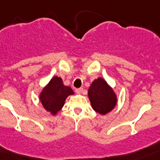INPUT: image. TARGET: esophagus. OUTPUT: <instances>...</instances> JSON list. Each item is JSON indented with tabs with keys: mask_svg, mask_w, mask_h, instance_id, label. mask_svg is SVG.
Listing matches in <instances>:
<instances>
[{
	"mask_svg": "<svg viewBox=\"0 0 160 160\" xmlns=\"http://www.w3.org/2000/svg\"><path fill=\"white\" fill-rule=\"evenodd\" d=\"M75 92H76L78 94H81V93H82V92H83V88H78L75 90Z\"/></svg>",
	"mask_w": 160,
	"mask_h": 160,
	"instance_id": "1",
	"label": "esophagus"
}]
</instances>
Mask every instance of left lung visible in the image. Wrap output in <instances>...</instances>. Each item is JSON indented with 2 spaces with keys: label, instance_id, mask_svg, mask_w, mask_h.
Masks as SVG:
<instances>
[{
  "label": "left lung",
  "instance_id": "8db88e82",
  "mask_svg": "<svg viewBox=\"0 0 160 160\" xmlns=\"http://www.w3.org/2000/svg\"><path fill=\"white\" fill-rule=\"evenodd\" d=\"M92 108L101 115H106L115 108L117 95L112 88L102 78L93 80L88 91Z\"/></svg>",
  "mask_w": 160,
  "mask_h": 160
}]
</instances>
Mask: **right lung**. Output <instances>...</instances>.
Instances as JSON below:
<instances>
[{"label":"right lung","mask_w":160,"mask_h":160,"mask_svg":"<svg viewBox=\"0 0 160 160\" xmlns=\"http://www.w3.org/2000/svg\"><path fill=\"white\" fill-rule=\"evenodd\" d=\"M73 94L70 87L63 84L62 79L54 76L41 91L39 100L47 112L56 116L64 106L67 98Z\"/></svg>","instance_id":"obj_1"}]
</instances>
